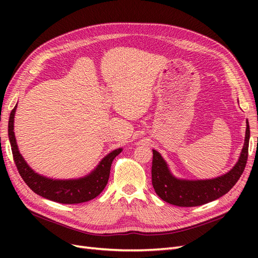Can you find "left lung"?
<instances>
[{"mask_svg": "<svg viewBox=\"0 0 258 258\" xmlns=\"http://www.w3.org/2000/svg\"><path fill=\"white\" fill-rule=\"evenodd\" d=\"M249 141V126L246 119L244 145L239 160L229 172L212 179H181L170 172L161 155L153 150L152 183L156 194L170 205L177 207H197L216 200L227 194L238 182L246 166Z\"/></svg>", "mask_w": 258, "mask_h": 258, "instance_id": "8db88e82", "label": "left lung"}]
</instances>
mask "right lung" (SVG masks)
Segmentation results:
<instances>
[{
  "instance_id": "obj_1",
  "label": "right lung",
  "mask_w": 258,
  "mask_h": 258,
  "mask_svg": "<svg viewBox=\"0 0 258 258\" xmlns=\"http://www.w3.org/2000/svg\"><path fill=\"white\" fill-rule=\"evenodd\" d=\"M16 107L17 105L13 108L10 115L9 138L18 172L30 188L46 199L66 205L82 204L99 196L107 184L112 162L116 156L121 153L122 148H117L106 155L91 173L81 178L53 179L40 175L28 166L19 153L14 132V117Z\"/></svg>"
}]
</instances>
